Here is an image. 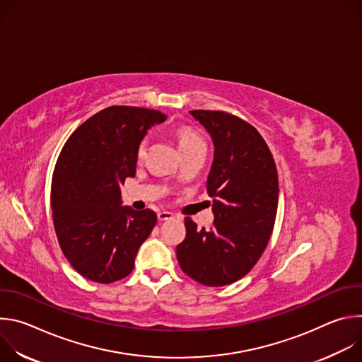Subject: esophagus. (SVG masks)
I'll use <instances>...</instances> for the list:
<instances>
[{"label":"esophagus","instance_id":"1","mask_svg":"<svg viewBox=\"0 0 362 362\" xmlns=\"http://www.w3.org/2000/svg\"><path fill=\"white\" fill-rule=\"evenodd\" d=\"M158 218H159V221H160V222H163V221H170V219H173V218H175V215H173V214H170V212L162 211V212H159V214H158Z\"/></svg>","mask_w":362,"mask_h":362}]
</instances>
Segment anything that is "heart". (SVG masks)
I'll use <instances>...</instances> for the list:
<instances>
[{"instance_id": "obj_1", "label": "heart", "mask_w": 362, "mask_h": 362, "mask_svg": "<svg viewBox=\"0 0 362 362\" xmlns=\"http://www.w3.org/2000/svg\"><path fill=\"white\" fill-rule=\"evenodd\" d=\"M175 136L177 139V146L182 153V156H187V154L197 153V151H206V144L202 136L192 127L189 126H182L175 132ZM146 147H147V140L143 139L136 150V159L140 162L143 160L144 154H146Z\"/></svg>"}]
</instances>
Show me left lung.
<instances>
[{
	"label": "left lung",
	"mask_w": 362,
	"mask_h": 362,
	"mask_svg": "<svg viewBox=\"0 0 362 362\" xmlns=\"http://www.w3.org/2000/svg\"><path fill=\"white\" fill-rule=\"evenodd\" d=\"M209 132L215 159L206 183L214 197V226L185 218L186 238L176 247L182 271L206 286L243 278L262 256L278 211V172L272 153L252 124L226 112L192 110Z\"/></svg>",
	"instance_id": "left-lung-1"
}]
</instances>
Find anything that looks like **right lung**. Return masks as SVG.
Returning a JSON list of instances; mask_svg holds the SVG:
<instances>
[{
	"label": "right lung",
	"instance_id": "add662e5",
	"mask_svg": "<svg viewBox=\"0 0 362 362\" xmlns=\"http://www.w3.org/2000/svg\"><path fill=\"white\" fill-rule=\"evenodd\" d=\"M165 120L158 110L112 106L84 122L62 148L51 211L60 247L83 278L112 284L133 271L158 216L122 206L120 185L136 175V150L147 129Z\"/></svg>",
	"mask_w": 362,
	"mask_h": 362
}]
</instances>
